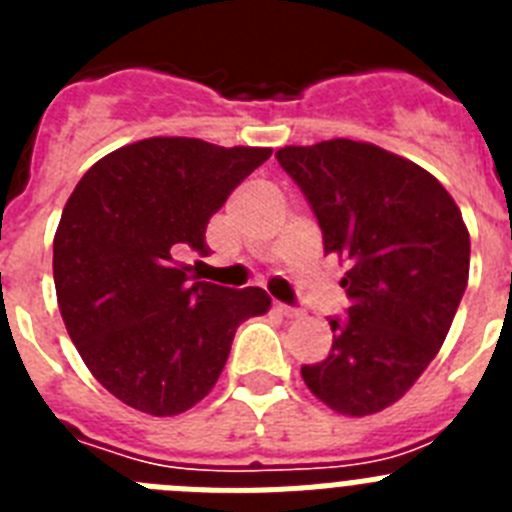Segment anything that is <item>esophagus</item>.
I'll return each instance as SVG.
<instances>
[{"label": "esophagus", "instance_id": "1", "mask_svg": "<svg viewBox=\"0 0 512 512\" xmlns=\"http://www.w3.org/2000/svg\"><path fill=\"white\" fill-rule=\"evenodd\" d=\"M274 310L279 312V315H284V318H297L300 315V310L292 305H284V302H274Z\"/></svg>", "mask_w": 512, "mask_h": 512}]
</instances>
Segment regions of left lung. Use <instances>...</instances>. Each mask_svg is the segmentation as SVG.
I'll use <instances>...</instances> for the list:
<instances>
[{
	"instance_id": "obj_1",
	"label": "left lung",
	"mask_w": 512,
	"mask_h": 512,
	"mask_svg": "<svg viewBox=\"0 0 512 512\" xmlns=\"http://www.w3.org/2000/svg\"><path fill=\"white\" fill-rule=\"evenodd\" d=\"M277 161L318 217L325 253L348 266L346 318H328L330 354L302 379L336 413H379L449 333L469 279L467 225L436 176L372 143L287 146Z\"/></svg>"
}]
</instances>
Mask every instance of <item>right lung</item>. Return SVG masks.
Returning <instances> with one entry per match:
<instances>
[{
	"instance_id": "add662e5",
	"label": "right lung",
	"mask_w": 512,
	"mask_h": 512,
	"mask_svg": "<svg viewBox=\"0 0 512 512\" xmlns=\"http://www.w3.org/2000/svg\"><path fill=\"white\" fill-rule=\"evenodd\" d=\"M271 148L146 138L81 176L53 238V282L71 341L104 390L148 415H179L215 387L259 287L189 277L205 230Z\"/></svg>"
}]
</instances>
